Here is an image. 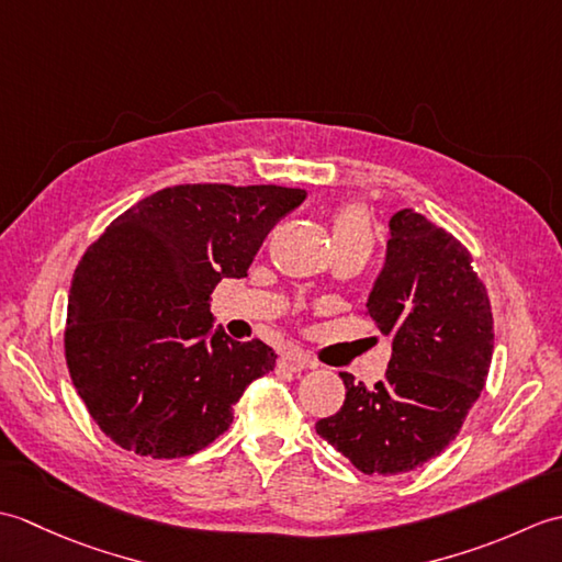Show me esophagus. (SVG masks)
Listing matches in <instances>:
<instances>
[{
	"mask_svg": "<svg viewBox=\"0 0 562 562\" xmlns=\"http://www.w3.org/2000/svg\"><path fill=\"white\" fill-rule=\"evenodd\" d=\"M280 364H282L284 369H290V372H304V369L314 367V362L308 360L306 355H302V352H294V350L284 352V355L280 357Z\"/></svg>",
	"mask_w": 562,
	"mask_h": 562,
	"instance_id": "1",
	"label": "esophagus"
}]
</instances>
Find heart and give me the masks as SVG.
I'll use <instances>...</instances> for the list:
<instances>
[{"instance_id":"b5f03b06","label":"heart","mask_w":562,"mask_h":562,"mask_svg":"<svg viewBox=\"0 0 562 562\" xmlns=\"http://www.w3.org/2000/svg\"><path fill=\"white\" fill-rule=\"evenodd\" d=\"M330 234L336 248L362 246L372 250V220H369V212L362 205H357V202H348V205L336 210L330 222Z\"/></svg>"}]
</instances>
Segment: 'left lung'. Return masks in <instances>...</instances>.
I'll use <instances>...</instances> for the list:
<instances>
[{
    "label": "left lung",
    "mask_w": 562,
    "mask_h": 562,
    "mask_svg": "<svg viewBox=\"0 0 562 562\" xmlns=\"http://www.w3.org/2000/svg\"><path fill=\"white\" fill-rule=\"evenodd\" d=\"M386 266L364 316L391 342L386 379L345 381L342 408L316 432L367 475H396L439 457L461 432L491 372L493 308L473 256L420 212L391 217Z\"/></svg>",
    "instance_id": "obj_1"
}]
</instances>
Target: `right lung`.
<instances>
[{
	"label": "right lung",
	"instance_id": "1",
	"mask_svg": "<svg viewBox=\"0 0 562 562\" xmlns=\"http://www.w3.org/2000/svg\"><path fill=\"white\" fill-rule=\"evenodd\" d=\"M302 188L186 183L115 217L69 288L65 360L101 432L151 459H181L234 423L248 384L278 355L258 338L210 336V294L246 278L262 238Z\"/></svg>",
	"mask_w": 562,
	"mask_h": 562
}]
</instances>
